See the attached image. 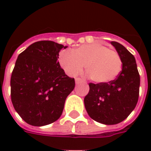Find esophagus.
Returning <instances> with one entry per match:
<instances>
[{
  "label": "esophagus",
  "mask_w": 151,
  "mask_h": 151,
  "mask_svg": "<svg viewBox=\"0 0 151 151\" xmlns=\"http://www.w3.org/2000/svg\"><path fill=\"white\" fill-rule=\"evenodd\" d=\"M75 82L77 84H78V83H80V82H85V81L83 80V79L82 78H78L75 79Z\"/></svg>",
  "instance_id": "obj_1"
}]
</instances>
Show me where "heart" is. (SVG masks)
<instances>
[{
    "mask_svg": "<svg viewBox=\"0 0 151 151\" xmlns=\"http://www.w3.org/2000/svg\"><path fill=\"white\" fill-rule=\"evenodd\" d=\"M63 69L70 76L86 70L90 78L96 83H107L120 73L122 61L119 54L100 43L84 44L72 52L63 50L59 56Z\"/></svg>",
    "mask_w": 151,
    "mask_h": 151,
    "instance_id": "obj_1",
    "label": "heart"
}]
</instances>
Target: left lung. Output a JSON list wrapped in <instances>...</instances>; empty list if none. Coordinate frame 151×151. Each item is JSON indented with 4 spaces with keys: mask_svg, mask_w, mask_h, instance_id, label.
I'll use <instances>...</instances> for the list:
<instances>
[{
    "mask_svg": "<svg viewBox=\"0 0 151 151\" xmlns=\"http://www.w3.org/2000/svg\"><path fill=\"white\" fill-rule=\"evenodd\" d=\"M122 61V70L115 80L107 83H89L84 99L90 117L104 124L125 120L136 107L139 97L140 75L134 56L120 43L111 41Z\"/></svg>",
    "mask_w": 151,
    "mask_h": 151,
    "instance_id": "obj_1",
    "label": "left lung"
}]
</instances>
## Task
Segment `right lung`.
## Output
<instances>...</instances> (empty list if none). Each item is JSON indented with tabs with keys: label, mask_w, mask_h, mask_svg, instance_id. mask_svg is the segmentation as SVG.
Masks as SVG:
<instances>
[{
	"label": "right lung",
	"mask_w": 151,
	"mask_h": 151,
	"mask_svg": "<svg viewBox=\"0 0 151 151\" xmlns=\"http://www.w3.org/2000/svg\"><path fill=\"white\" fill-rule=\"evenodd\" d=\"M67 46L49 40L32 43L18 55L10 79L11 101L27 123L43 126L59 119L74 78L60 68L59 52Z\"/></svg>",
	"instance_id": "right-lung-1"
}]
</instances>
